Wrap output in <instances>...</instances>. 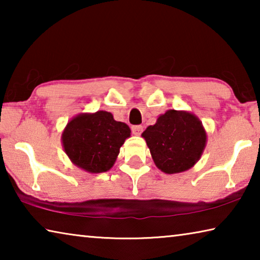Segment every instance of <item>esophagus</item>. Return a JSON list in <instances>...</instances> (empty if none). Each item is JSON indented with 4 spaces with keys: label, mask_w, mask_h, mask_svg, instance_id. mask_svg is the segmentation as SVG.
Returning a JSON list of instances; mask_svg holds the SVG:
<instances>
[{
    "label": "esophagus",
    "mask_w": 260,
    "mask_h": 260,
    "mask_svg": "<svg viewBox=\"0 0 260 260\" xmlns=\"http://www.w3.org/2000/svg\"><path fill=\"white\" fill-rule=\"evenodd\" d=\"M143 131V127L141 125H135V126H132V132H133L134 135H140L142 133Z\"/></svg>",
    "instance_id": "esophagus-1"
}]
</instances>
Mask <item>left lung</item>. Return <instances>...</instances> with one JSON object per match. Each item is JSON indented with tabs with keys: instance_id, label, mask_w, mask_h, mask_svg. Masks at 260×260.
<instances>
[{
	"instance_id": "1",
	"label": "left lung",
	"mask_w": 260,
	"mask_h": 260,
	"mask_svg": "<svg viewBox=\"0 0 260 260\" xmlns=\"http://www.w3.org/2000/svg\"><path fill=\"white\" fill-rule=\"evenodd\" d=\"M156 166L166 174L181 173L200 160L208 135L200 118L189 111L167 110L142 133Z\"/></svg>"
}]
</instances>
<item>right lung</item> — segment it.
I'll return each instance as SVG.
<instances>
[{"label":"right lung","mask_w":260,"mask_h":260,"mask_svg":"<svg viewBox=\"0 0 260 260\" xmlns=\"http://www.w3.org/2000/svg\"><path fill=\"white\" fill-rule=\"evenodd\" d=\"M129 136L128 125L101 110L73 117L61 133V146L73 165L96 174L111 169Z\"/></svg>","instance_id":"right-lung-1"}]
</instances>
